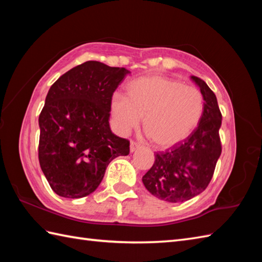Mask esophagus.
Listing matches in <instances>:
<instances>
[{
    "mask_svg": "<svg viewBox=\"0 0 262 262\" xmlns=\"http://www.w3.org/2000/svg\"><path fill=\"white\" fill-rule=\"evenodd\" d=\"M138 148H141V145L138 143H136V142H130V146H129V149H130V153H133V152H135L136 149H138Z\"/></svg>",
    "mask_w": 262,
    "mask_h": 262,
    "instance_id": "obj_1",
    "label": "esophagus"
}]
</instances>
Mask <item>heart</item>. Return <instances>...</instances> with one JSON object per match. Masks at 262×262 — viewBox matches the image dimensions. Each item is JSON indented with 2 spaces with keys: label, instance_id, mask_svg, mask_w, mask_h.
<instances>
[{
  "label": "heart",
  "instance_id": "obj_1",
  "mask_svg": "<svg viewBox=\"0 0 262 262\" xmlns=\"http://www.w3.org/2000/svg\"><path fill=\"white\" fill-rule=\"evenodd\" d=\"M110 114L118 130H143L159 148L180 144L196 130L204 114V97L197 88L163 75H146L127 83L125 97L115 94Z\"/></svg>",
  "mask_w": 262,
  "mask_h": 262
}]
</instances>
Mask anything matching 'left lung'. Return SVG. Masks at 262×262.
Returning a JSON list of instances; mask_svg holds the SVG:
<instances>
[{
	"label": "left lung",
	"instance_id": "left-lung-1",
	"mask_svg": "<svg viewBox=\"0 0 262 262\" xmlns=\"http://www.w3.org/2000/svg\"><path fill=\"white\" fill-rule=\"evenodd\" d=\"M190 79L204 97V114L198 127L182 143L155 154L143 183L153 196L169 203H183L207 188L222 153V114L215 93L197 76Z\"/></svg>",
	"mask_w": 262,
	"mask_h": 262
}]
</instances>
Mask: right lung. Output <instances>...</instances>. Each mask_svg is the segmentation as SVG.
<instances>
[{"label":"right lung","instance_id":"1","mask_svg":"<svg viewBox=\"0 0 262 262\" xmlns=\"http://www.w3.org/2000/svg\"><path fill=\"white\" fill-rule=\"evenodd\" d=\"M130 72L88 60L49 89L39 116L38 158L55 193L82 198L101 183L108 164L129 154V142L110 129V101Z\"/></svg>","mask_w":262,"mask_h":262}]
</instances>
